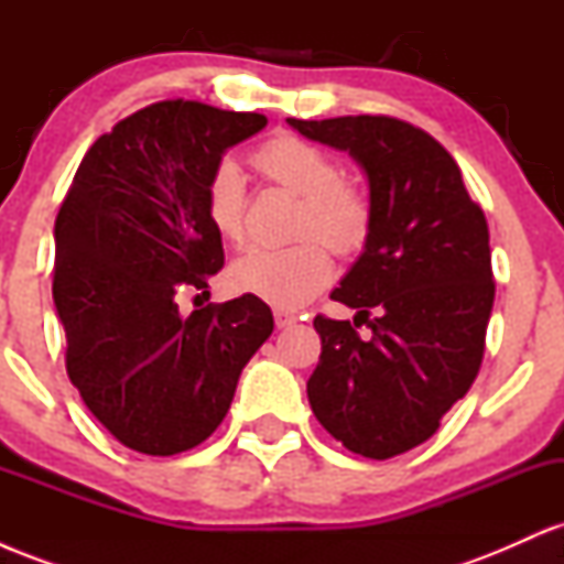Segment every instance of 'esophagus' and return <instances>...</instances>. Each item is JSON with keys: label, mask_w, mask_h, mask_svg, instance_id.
<instances>
[{"label": "esophagus", "mask_w": 564, "mask_h": 564, "mask_svg": "<svg viewBox=\"0 0 564 564\" xmlns=\"http://www.w3.org/2000/svg\"><path fill=\"white\" fill-rule=\"evenodd\" d=\"M273 318H275L278 328H289V326H294V323H296V315L289 313V310H275Z\"/></svg>", "instance_id": "1"}]
</instances>
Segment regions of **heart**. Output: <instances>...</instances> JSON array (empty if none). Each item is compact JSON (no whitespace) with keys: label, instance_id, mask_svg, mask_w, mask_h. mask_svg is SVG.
Here are the masks:
<instances>
[{"label":"heart","instance_id":"1","mask_svg":"<svg viewBox=\"0 0 564 564\" xmlns=\"http://www.w3.org/2000/svg\"><path fill=\"white\" fill-rule=\"evenodd\" d=\"M251 164L264 177L300 200L296 232H313L336 254H349L366 241L368 204L364 193L339 183V170L307 140L273 138L257 148ZM243 174L223 161L206 185V217L225 241L243 236ZM332 278V257L315 238L283 249H246L228 268V283L238 294L257 296L281 310H296L313 300Z\"/></svg>","mask_w":564,"mask_h":564}]
</instances>
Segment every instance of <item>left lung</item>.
Instances as JSON below:
<instances>
[{"label":"left lung","mask_w":564,"mask_h":564,"mask_svg":"<svg viewBox=\"0 0 564 564\" xmlns=\"http://www.w3.org/2000/svg\"><path fill=\"white\" fill-rule=\"evenodd\" d=\"M286 124L349 153L366 174L364 254L332 300L358 310L371 336L318 315L307 398L347 451L381 462L435 435L480 371L496 296L488 223L456 161L424 129L390 116Z\"/></svg>","instance_id":"8db88e82"}]
</instances>
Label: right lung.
<instances>
[{
  "mask_svg": "<svg viewBox=\"0 0 564 564\" xmlns=\"http://www.w3.org/2000/svg\"><path fill=\"white\" fill-rule=\"evenodd\" d=\"M262 113L164 100L89 148L55 219L53 300L70 384L127 448L174 456L225 419L238 377L273 334L257 296L183 315L177 291L223 270L206 185Z\"/></svg>",
  "mask_w": 564,
  "mask_h": 564,
  "instance_id": "obj_1",
  "label": "right lung"
}]
</instances>
